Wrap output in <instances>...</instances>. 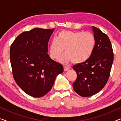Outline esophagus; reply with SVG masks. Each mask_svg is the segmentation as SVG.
<instances>
[{
  "instance_id": "obj_1",
  "label": "esophagus",
  "mask_w": 121,
  "mask_h": 121,
  "mask_svg": "<svg viewBox=\"0 0 121 121\" xmlns=\"http://www.w3.org/2000/svg\"><path fill=\"white\" fill-rule=\"evenodd\" d=\"M63 69H64V71H68L69 70V69H70V68L68 67H67V66H64L63 67Z\"/></svg>"
}]
</instances>
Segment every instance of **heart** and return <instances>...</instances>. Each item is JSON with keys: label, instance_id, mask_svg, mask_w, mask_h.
I'll list each match as a JSON object with an SVG mask.
<instances>
[{"label": "heart", "instance_id": "b5f03b06", "mask_svg": "<svg viewBox=\"0 0 121 121\" xmlns=\"http://www.w3.org/2000/svg\"><path fill=\"white\" fill-rule=\"evenodd\" d=\"M95 43V36L91 32L63 30L59 32L57 38L51 41L50 56L53 59H58L65 49V54L59 59V61L63 64L70 62L79 64L91 57Z\"/></svg>", "mask_w": 121, "mask_h": 121}]
</instances>
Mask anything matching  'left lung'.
Masks as SVG:
<instances>
[{
	"mask_svg": "<svg viewBox=\"0 0 121 121\" xmlns=\"http://www.w3.org/2000/svg\"><path fill=\"white\" fill-rule=\"evenodd\" d=\"M95 43L92 54L85 62L73 65L77 77L73 86L78 95L90 97L103 89L109 79L114 60L111 42L107 35L92 26Z\"/></svg>",
	"mask_w": 121,
	"mask_h": 121,
	"instance_id": "1",
	"label": "left lung"
}]
</instances>
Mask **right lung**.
<instances>
[{"label":"right lung","instance_id":"obj_1","mask_svg":"<svg viewBox=\"0 0 121 121\" xmlns=\"http://www.w3.org/2000/svg\"><path fill=\"white\" fill-rule=\"evenodd\" d=\"M54 29L34 28L15 38L10 48V60L15 82L24 92L39 98L52 89L56 76L63 71L60 63L48 54Z\"/></svg>","mask_w":121,"mask_h":121}]
</instances>
